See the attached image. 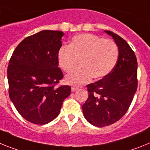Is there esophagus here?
<instances>
[{
  "label": "esophagus",
  "mask_w": 150,
  "mask_h": 150,
  "mask_svg": "<svg viewBox=\"0 0 150 150\" xmlns=\"http://www.w3.org/2000/svg\"><path fill=\"white\" fill-rule=\"evenodd\" d=\"M78 89H79V88H76V87H72V88H71V91H72V92H75V91H76Z\"/></svg>",
  "instance_id": "esophagus-1"
}]
</instances>
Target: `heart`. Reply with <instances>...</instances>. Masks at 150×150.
Instances as JSON below:
<instances>
[{
    "label": "heart",
    "instance_id": "1",
    "mask_svg": "<svg viewBox=\"0 0 150 150\" xmlns=\"http://www.w3.org/2000/svg\"><path fill=\"white\" fill-rule=\"evenodd\" d=\"M119 50L110 39H103L93 34L74 36L69 45L59 48L57 59L59 67L70 72L79 60V67L66 78L71 85L79 86L91 80L101 79L109 75L117 63Z\"/></svg>",
    "mask_w": 150,
    "mask_h": 150
}]
</instances>
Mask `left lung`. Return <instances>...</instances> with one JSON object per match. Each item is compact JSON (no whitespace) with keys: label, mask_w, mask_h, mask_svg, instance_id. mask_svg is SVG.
<instances>
[{"label":"left lung","mask_w":150,"mask_h":150,"mask_svg":"<svg viewBox=\"0 0 150 150\" xmlns=\"http://www.w3.org/2000/svg\"><path fill=\"white\" fill-rule=\"evenodd\" d=\"M117 44L119 56L112 71L86 86L88 98L82 106L88 122L99 127L109 126L125 115L137 88V62L134 52L122 38L106 31Z\"/></svg>","instance_id":"8db88e82"}]
</instances>
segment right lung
<instances>
[{"instance_id":"add662e5","label":"right lung","mask_w":150,"mask_h":150,"mask_svg":"<svg viewBox=\"0 0 150 150\" xmlns=\"http://www.w3.org/2000/svg\"><path fill=\"white\" fill-rule=\"evenodd\" d=\"M61 31L44 30L19 44L9 61V96L22 117L45 125L59 115L71 87H56L63 79L57 54L62 47Z\"/></svg>"}]
</instances>
